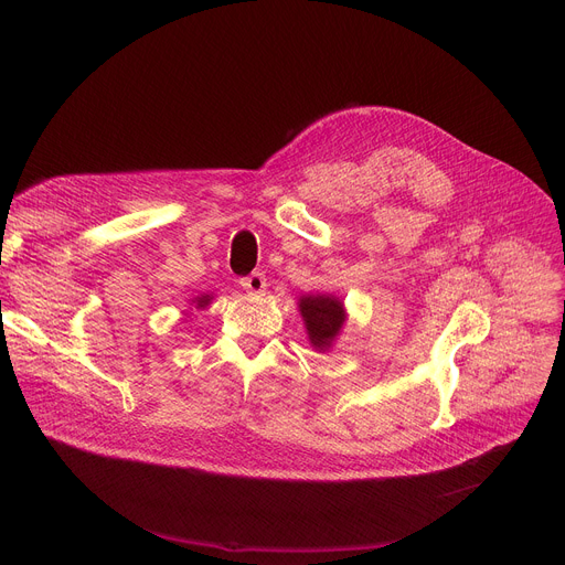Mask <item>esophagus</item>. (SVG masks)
I'll use <instances>...</instances> for the list:
<instances>
[{
    "label": "esophagus",
    "mask_w": 565,
    "mask_h": 565,
    "mask_svg": "<svg viewBox=\"0 0 565 565\" xmlns=\"http://www.w3.org/2000/svg\"><path fill=\"white\" fill-rule=\"evenodd\" d=\"M241 286H244V290L248 295H264V290H266V275L264 273H253V275L241 279Z\"/></svg>",
    "instance_id": "1"
}]
</instances>
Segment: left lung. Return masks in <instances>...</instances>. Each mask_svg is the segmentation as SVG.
Wrapping results in <instances>:
<instances>
[{
    "mask_svg": "<svg viewBox=\"0 0 565 565\" xmlns=\"http://www.w3.org/2000/svg\"><path fill=\"white\" fill-rule=\"evenodd\" d=\"M306 333L317 351H329L344 327V306L335 295H303L299 299Z\"/></svg>",
    "mask_w": 565,
    "mask_h": 565,
    "instance_id": "1",
    "label": "left lung"
}]
</instances>
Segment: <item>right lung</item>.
<instances>
[{
	"instance_id": "right-lung-1",
	"label": "right lung",
	"mask_w": 565,
	"mask_h": 565,
	"mask_svg": "<svg viewBox=\"0 0 565 565\" xmlns=\"http://www.w3.org/2000/svg\"><path fill=\"white\" fill-rule=\"evenodd\" d=\"M210 299H212L210 295H201V297H196L192 303H196V308H205V306L210 303Z\"/></svg>"
}]
</instances>
